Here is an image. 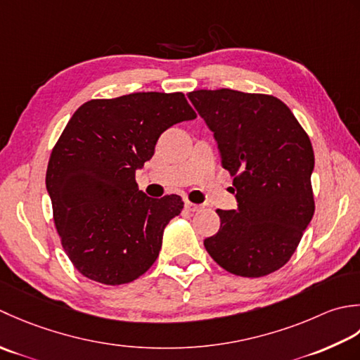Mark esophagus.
<instances>
[{
  "instance_id": "34e87169",
  "label": "esophagus",
  "mask_w": 360,
  "mask_h": 360,
  "mask_svg": "<svg viewBox=\"0 0 360 360\" xmlns=\"http://www.w3.org/2000/svg\"><path fill=\"white\" fill-rule=\"evenodd\" d=\"M185 208H186L188 211H191V212H195V211H200V210H202V205H197V203H193V202L186 200V202H185Z\"/></svg>"
}]
</instances>
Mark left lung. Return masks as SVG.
Returning <instances> with one entry per match:
<instances>
[{
    "mask_svg": "<svg viewBox=\"0 0 360 360\" xmlns=\"http://www.w3.org/2000/svg\"><path fill=\"white\" fill-rule=\"evenodd\" d=\"M214 134L238 210H217L221 229L203 240L226 272L259 278L290 259L314 216L311 139L290 108L269 94L230 88L188 94Z\"/></svg>",
    "mask_w": 360,
    "mask_h": 360,
    "instance_id": "obj_1",
    "label": "left lung"
}]
</instances>
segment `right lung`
Returning a JSON list of instances; mask_svg holds the SVG:
<instances>
[{"label": "right lung", "instance_id": "add662e5", "mask_svg": "<svg viewBox=\"0 0 360 360\" xmlns=\"http://www.w3.org/2000/svg\"><path fill=\"white\" fill-rule=\"evenodd\" d=\"M194 118L185 94L157 91L88 101L71 116L51 152L46 189L63 250L84 276L120 285L155 262L183 200L148 197L135 172L166 129Z\"/></svg>", "mask_w": 360, "mask_h": 360}]
</instances>
